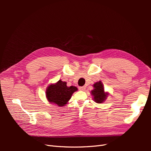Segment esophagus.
<instances>
[{"label":"esophagus","instance_id":"1","mask_svg":"<svg viewBox=\"0 0 151 151\" xmlns=\"http://www.w3.org/2000/svg\"><path fill=\"white\" fill-rule=\"evenodd\" d=\"M79 89L80 91H84L86 88H85L84 86H82V87H79Z\"/></svg>","mask_w":151,"mask_h":151}]
</instances>
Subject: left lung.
<instances>
[{"label":"left lung","mask_w":151,"mask_h":151,"mask_svg":"<svg viewBox=\"0 0 151 151\" xmlns=\"http://www.w3.org/2000/svg\"><path fill=\"white\" fill-rule=\"evenodd\" d=\"M93 89L91 91L93 99L96 103H103L106 99L109 93L105 92L104 86L101 81L93 84Z\"/></svg>","instance_id":"left-lung-1"}]
</instances>
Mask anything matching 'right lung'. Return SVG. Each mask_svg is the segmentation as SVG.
I'll return each mask as SVG.
<instances>
[{
	"instance_id": "add662e5",
	"label": "right lung",
	"mask_w": 151,
	"mask_h": 151,
	"mask_svg": "<svg viewBox=\"0 0 151 151\" xmlns=\"http://www.w3.org/2000/svg\"><path fill=\"white\" fill-rule=\"evenodd\" d=\"M77 90L78 89L76 87H68L66 82L60 79L56 83L48 86L45 94L48 102L62 107L68 102L73 93Z\"/></svg>"
}]
</instances>
